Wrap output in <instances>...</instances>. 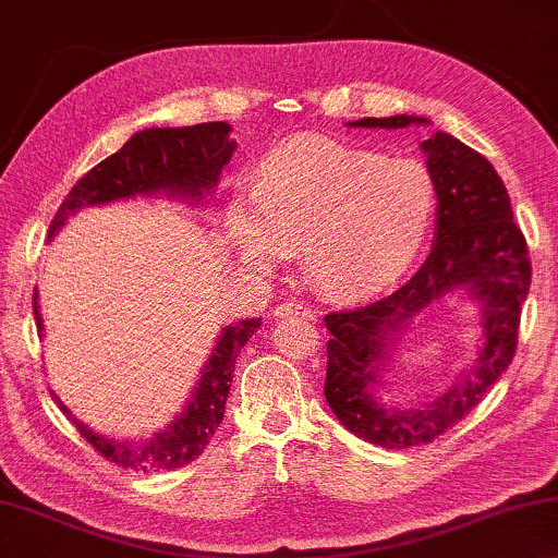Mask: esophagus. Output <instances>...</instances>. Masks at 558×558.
Returning <instances> with one entry per match:
<instances>
[{
  "label": "esophagus",
  "mask_w": 558,
  "mask_h": 558,
  "mask_svg": "<svg viewBox=\"0 0 558 558\" xmlns=\"http://www.w3.org/2000/svg\"><path fill=\"white\" fill-rule=\"evenodd\" d=\"M303 317V320H315V311L311 305H303V303H295V300H286V303H280L276 311H272V317L276 320H282V317Z\"/></svg>",
  "instance_id": "34e87169"
}]
</instances>
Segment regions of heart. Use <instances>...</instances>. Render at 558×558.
I'll return each instance as SVG.
<instances>
[{"label": "heart", "instance_id": "b5f03b06", "mask_svg": "<svg viewBox=\"0 0 558 558\" xmlns=\"http://www.w3.org/2000/svg\"><path fill=\"white\" fill-rule=\"evenodd\" d=\"M437 208L435 181L414 158H383L327 136H300L265 156L253 191H235L226 233L238 260L270 270L288 245L332 298L385 288L414 260Z\"/></svg>", "mask_w": 558, "mask_h": 558}]
</instances>
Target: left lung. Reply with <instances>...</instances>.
Wrapping results in <instances>:
<instances>
[{
  "mask_svg": "<svg viewBox=\"0 0 558 558\" xmlns=\"http://www.w3.org/2000/svg\"><path fill=\"white\" fill-rule=\"evenodd\" d=\"M350 129L429 126L424 117L350 121ZM437 191L435 243L422 268L377 303L325 315V400L344 427L369 445L404 449L452 427L511 365L521 305L532 286L526 241L494 166L445 131L420 144ZM447 294L481 305L477 355L435 401L400 408L378 400L384 373L414 316Z\"/></svg>",
  "mask_w": 558,
  "mask_h": 558,
  "instance_id": "8db88e82",
  "label": "left lung"
}]
</instances>
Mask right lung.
I'll use <instances>...</instances> for the list:
<instances>
[{
    "label": "right lung",
    "instance_id": "right-lung-1",
    "mask_svg": "<svg viewBox=\"0 0 558 558\" xmlns=\"http://www.w3.org/2000/svg\"><path fill=\"white\" fill-rule=\"evenodd\" d=\"M231 123L226 121L138 131L117 154L94 166L69 191L49 226V241L82 208L106 206L113 201L161 196L168 201H181L185 206H198L206 198V193L216 191L223 166L233 158L238 144L231 138ZM34 320H37L39 338H44L37 290H34ZM258 327L260 317H247V320L231 323L220 330L189 402L151 437L113 439L101 435L82 420H76L72 410L57 395L54 397L88 445L111 462L144 474L179 470V466L193 462L206 449L210 437L216 435L226 412L228 390L233 383L235 357Z\"/></svg>",
    "mask_w": 558,
    "mask_h": 558
}]
</instances>
